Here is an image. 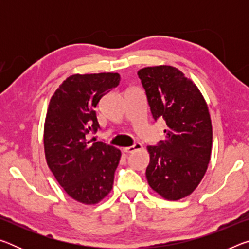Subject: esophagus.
Masks as SVG:
<instances>
[{
    "label": "esophagus",
    "instance_id": "34e87169",
    "mask_svg": "<svg viewBox=\"0 0 249 249\" xmlns=\"http://www.w3.org/2000/svg\"><path fill=\"white\" fill-rule=\"evenodd\" d=\"M142 148V146L141 144H134L133 146H129V147H125V148H123V151L126 154H130L133 153V151L135 150H140Z\"/></svg>",
    "mask_w": 249,
    "mask_h": 249
}]
</instances>
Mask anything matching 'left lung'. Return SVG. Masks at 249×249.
<instances>
[{
    "label": "left lung",
    "mask_w": 249,
    "mask_h": 249,
    "mask_svg": "<svg viewBox=\"0 0 249 249\" xmlns=\"http://www.w3.org/2000/svg\"><path fill=\"white\" fill-rule=\"evenodd\" d=\"M137 74L154 120L167 124L165 140L147 146V181L163 199L180 200L196 190L208 169L212 151L208 105L196 84L175 67H146Z\"/></svg>",
    "instance_id": "left-lung-1"
}]
</instances>
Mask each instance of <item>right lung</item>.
<instances>
[{"label": "right lung", "mask_w": 249, "mask_h": 249, "mask_svg": "<svg viewBox=\"0 0 249 249\" xmlns=\"http://www.w3.org/2000/svg\"><path fill=\"white\" fill-rule=\"evenodd\" d=\"M121 81L119 73L72 74L52 96L44 127L49 169L67 195L84 204L103 200L113 188L121 150L88 140L100 128L95 107Z\"/></svg>", "instance_id": "1"}]
</instances>
